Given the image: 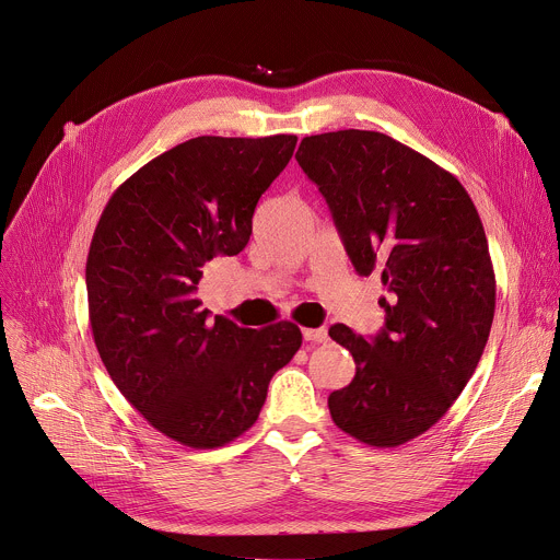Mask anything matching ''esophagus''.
Wrapping results in <instances>:
<instances>
[{
	"label": "esophagus",
	"mask_w": 560,
	"mask_h": 560,
	"mask_svg": "<svg viewBox=\"0 0 560 560\" xmlns=\"http://www.w3.org/2000/svg\"><path fill=\"white\" fill-rule=\"evenodd\" d=\"M303 339L313 341V343H322L328 339V330L326 328H303Z\"/></svg>",
	"instance_id": "34e87169"
}]
</instances>
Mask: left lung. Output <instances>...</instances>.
Masks as SVG:
<instances>
[{"mask_svg": "<svg viewBox=\"0 0 560 560\" xmlns=\"http://www.w3.org/2000/svg\"><path fill=\"white\" fill-rule=\"evenodd\" d=\"M296 163L326 198L358 275H382L384 328L335 324L354 377L332 390V422L371 446L429 431L471 380L489 339L495 277L482 221L453 174L380 131L306 136Z\"/></svg>", "mask_w": 560, "mask_h": 560, "instance_id": "obj_1", "label": "left lung"}]
</instances>
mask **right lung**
<instances>
[{
	"label": "right lung",
	"mask_w": 560,
	"mask_h": 560,
	"mask_svg": "<svg viewBox=\"0 0 560 560\" xmlns=\"http://www.w3.org/2000/svg\"><path fill=\"white\" fill-rule=\"evenodd\" d=\"M296 136H198L129 176L86 257L89 322L107 373L167 438L217 448L257 422L272 375L301 346L292 322L241 328L200 308L202 268L234 257Z\"/></svg>",
	"instance_id": "obj_1"
}]
</instances>
